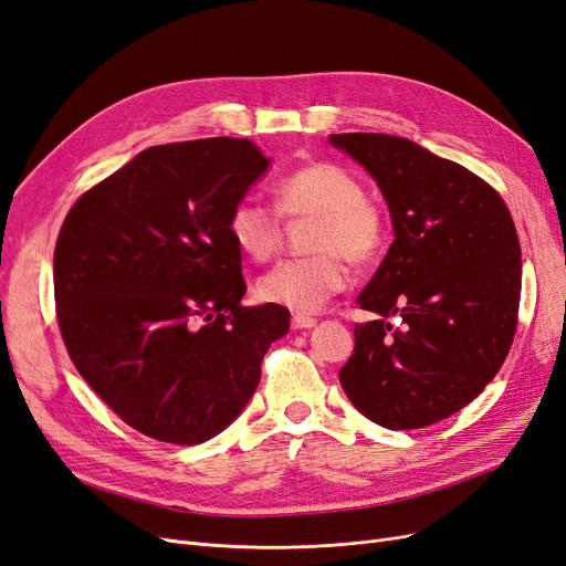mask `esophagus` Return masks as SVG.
Instances as JSON below:
<instances>
[{
	"label": "esophagus",
	"instance_id": "1",
	"mask_svg": "<svg viewBox=\"0 0 566 566\" xmlns=\"http://www.w3.org/2000/svg\"><path fill=\"white\" fill-rule=\"evenodd\" d=\"M315 324H317V319L310 317V315H294V317H291V328H312Z\"/></svg>",
	"mask_w": 566,
	"mask_h": 566
}]
</instances>
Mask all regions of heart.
<instances>
[{
  "label": "heart",
  "instance_id": "b5f03b06",
  "mask_svg": "<svg viewBox=\"0 0 566 566\" xmlns=\"http://www.w3.org/2000/svg\"><path fill=\"white\" fill-rule=\"evenodd\" d=\"M275 205L286 219L317 217L310 247L315 254L286 259L259 280L268 303L296 312L319 310L347 286L349 265L370 263L385 247V214L366 198L364 184L336 163H310L275 184ZM275 209L240 198L228 209L226 233L242 256L268 261L282 244V219Z\"/></svg>",
  "mask_w": 566,
  "mask_h": 566
}]
</instances>
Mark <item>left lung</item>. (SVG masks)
<instances>
[{"mask_svg": "<svg viewBox=\"0 0 566 566\" xmlns=\"http://www.w3.org/2000/svg\"><path fill=\"white\" fill-rule=\"evenodd\" d=\"M331 144L378 181L396 233L357 298L380 319L354 326L340 385L385 429L436 424L469 406L509 357L522 289L513 217L485 179L410 139L345 133Z\"/></svg>", "mask_w": 566, "mask_h": 566, "instance_id": "left-lung-1", "label": "left lung"}]
</instances>
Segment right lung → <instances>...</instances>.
Wrapping results in <instances>:
<instances>
[{
  "label": "right lung",
  "mask_w": 566,
  "mask_h": 566,
  "mask_svg": "<svg viewBox=\"0 0 566 566\" xmlns=\"http://www.w3.org/2000/svg\"><path fill=\"white\" fill-rule=\"evenodd\" d=\"M268 160L249 139L160 144L83 193L53 254L70 359L139 433L198 446L242 412L289 310L244 307L228 209Z\"/></svg>",
  "instance_id": "right-lung-1"
}]
</instances>
